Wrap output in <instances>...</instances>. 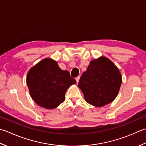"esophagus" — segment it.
Wrapping results in <instances>:
<instances>
[{"label": "esophagus", "mask_w": 146, "mask_h": 146, "mask_svg": "<svg viewBox=\"0 0 146 146\" xmlns=\"http://www.w3.org/2000/svg\"><path fill=\"white\" fill-rule=\"evenodd\" d=\"M79 79H80V77L79 76V77H76V82H77V83H78L79 82Z\"/></svg>", "instance_id": "34e87169"}]
</instances>
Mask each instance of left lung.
Wrapping results in <instances>:
<instances>
[{
  "label": "left lung",
  "mask_w": 146,
  "mask_h": 146,
  "mask_svg": "<svg viewBox=\"0 0 146 146\" xmlns=\"http://www.w3.org/2000/svg\"><path fill=\"white\" fill-rule=\"evenodd\" d=\"M122 81L117 67L105 56L91 60L78 84L86 102L102 107L117 97Z\"/></svg>",
  "instance_id": "8db88e82"
}]
</instances>
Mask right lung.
I'll use <instances>...</instances> for the list:
<instances>
[{"label":"right lung","mask_w":146,"mask_h":146,"mask_svg":"<svg viewBox=\"0 0 146 146\" xmlns=\"http://www.w3.org/2000/svg\"><path fill=\"white\" fill-rule=\"evenodd\" d=\"M26 83L32 99L40 106L53 109L65 100V94L76 81L67 70L59 68L57 62L44 58L29 70Z\"/></svg>","instance_id":"add662e5"}]
</instances>
